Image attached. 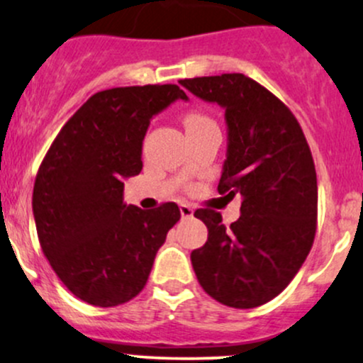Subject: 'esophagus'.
Listing matches in <instances>:
<instances>
[{
    "label": "esophagus",
    "instance_id": "obj_1",
    "mask_svg": "<svg viewBox=\"0 0 363 363\" xmlns=\"http://www.w3.org/2000/svg\"><path fill=\"white\" fill-rule=\"evenodd\" d=\"M179 210H181L182 218H191V217H193V213H194V208L191 205H181V206H179Z\"/></svg>",
    "mask_w": 363,
    "mask_h": 363
}]
</instances>
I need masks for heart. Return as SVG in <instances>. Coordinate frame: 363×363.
Returning a JSON list of instances; mask_svg holds the SVG:
<instances>
[{"instance_id":"1","label":"heart","mask_w":363,"mask_h":363,"mask_svg":"<svg viewBox=\"0 0 363 363\" xmlns=\"http://www.w3.org/2000/svg\"><path fill=\"white\" fill-rule=\"evenodd\" d=\"M210 121L208 117H205L203 113H196V111H193V113H188L186 115L184 122H186V127L188 125H194V123H201V122H206Z\"/></svg>"}]
</instances>
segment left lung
<instances>
[{"label": "left lung", "instance_id": "obj_1", "mask_svg": "<svg viewBox=\"0 0 363 363\" xmlns=\"http://www.w3.org/2000/svg\"><path fill=\"white\" fill-rule=\"evenodd\" d=\"M179 84L225 108L229 146L218 193L241 194L230 227L200 208L208 240L191 253L198 282L218 303L255 308L276 298L303 265L317 230V174L293 111L242 74L181 79Z\"/></svg>", "mask_w": 363, "mask_h": 363}]
</instances>
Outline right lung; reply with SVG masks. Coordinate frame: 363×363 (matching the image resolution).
Masks as SVG:
<instances>
[{"instance_id":"obj_1","label":"right lung","mask_w":363,"mask_h":363,"mask_svg":"<svg viewBox=\"0 0 363 363\" xmlns=\"http://www.w3.org/2000/svg\"><path fill=\"white\" fill-rule=\"evenodd\" d=\"M188 99L175 84L111 87L93 94L46 151L34 182L38 238L51 269L79 300L117 306L146 286L158 248L181 218L175 203H123V179L143 169L150 118Z\"/></svg>"}]
</instances>
